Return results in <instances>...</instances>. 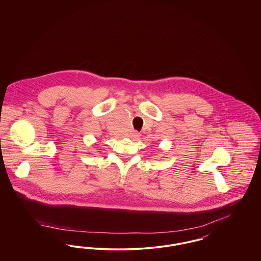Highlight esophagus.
<instances>
[{
    "label": "esophagus",
    "instance_id": "obj_1",
    "mask_svg": "<svg viewBox=\"0 0 261 261\" xmlns=\"http://www.w3.org/2000/svg\"><path fill=\"white\" fill-rule=\"evenodd\" d=\"M139 137H140V134H139L138 132H136V131H134V132L132 133V138H133V139H138Z\"/></svg>",
    "mask_w": 261,
    "mask_h": 261
}]
</instances>
